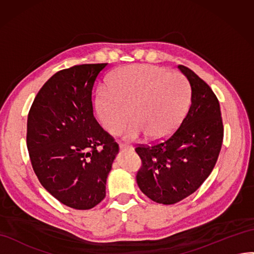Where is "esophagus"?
<instances>
[{
    "label": "esophagus",
    "instance_id": "34e87169",
    "mask_svg": "<svg viewBox=\"0 0 254 254\" xmlns=\"http://www.w3.org/2000/svg\"><path fill=\"white\" fill-rule=\"evenodd\" d=\"M120 148L121 149H132V146L129 145V144H126V143H120Z\"/></svg>",
    "mask_w": 254,
    "mask_h": 254
}]
</instances>
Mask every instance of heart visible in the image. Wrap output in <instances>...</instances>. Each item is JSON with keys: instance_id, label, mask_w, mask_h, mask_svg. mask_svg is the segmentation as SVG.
<instances>
[{"instance_id": "1", "label": "heart", "mask_w": 254, "mask_h": 254, "mask_svg": "<svg viewBox=\"0 0 254 254\" xmlns=\"http://www.w3.org/2000/svg\"><path fill=\"white\" fill-rule=\"evenodd\" d=\"M190 104V86L181 72L150 64L130 65L116 70L101 87L96 109L101 124L115 133L130 115L133 121L125 131L128 139L144 133L150 140H161L172 133Z\"/></svg>"}]
</instances>
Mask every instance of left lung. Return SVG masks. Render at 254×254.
<instances>
[{"label": "left lung", "mask_w": 254, "mask_h": 254, "mask_svg": "<svg viewBox=\"0 0 254 254\" xmlns=\"http://www.w3.org/2000/svg\"><path fill=\"white\" fill-rule=\"evenodd\" d=\"M191 86V102L180 127L161 142L138 145L142 166L136 183L160 204H175L192 194L209 176L223 141L220 105L206 82L178 65Z\"/></svg>", "instance_id": "left-lung-1"}]
</instances>
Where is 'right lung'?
Returning <instances> with one entry per match:
<instances>
[{"mask_svg": "<svg viewBox=\"0 0 254 254\" xmlns=\"http://www.w3.org/2000/svg\"><path fill=\"white\" fill-rule=\"evenodd\" d=\"M107 66L82 64L58 71L40 88L27 115L34 172L48 192L74 209H91L104 200L119 152L93 114V86Z\"/></svg>", "mask_w": 254, "mask_h": 254, "instance_id": "add662e5", "label": "right lung"}]
</instances>
